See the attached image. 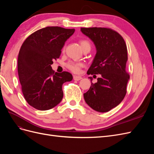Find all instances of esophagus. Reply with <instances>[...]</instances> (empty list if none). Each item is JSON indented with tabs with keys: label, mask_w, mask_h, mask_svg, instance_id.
Listing matches in <instances>:
<instances>
[{
	"label": "esophagus",
	"mask_w": 154,
	"mask_h": 154,
	"mask_svg": "<svg viewBox=\"0 0 154 154\" xmlns=\"http://www.w3.org/2000/svg\"><path fill=\"white\" fill-rule=\"evenodd\" d=\"M73 79H74V80H75V81H79V80H82V78L81 76H76V75H74V76H73Z\"/></svg>",
	"instance_id": "obj_1"
}]
</instances>
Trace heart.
Here are the masks:
<instances>
[{
  "mask_svg": "<svg viewBox=\"0 0 154 154\" xmlns=\"http://www.w3.org/2000/svg\"><path fill=\"white\" fill-rule=\"evenodd\" d=\"M80 45L82 49L85 48L86 46H90V43L88 41L86 40H82L80 41ZM67 67L71 70V71L75 73H78L80 72V68L83 66V64L80 62H69L66 64Z\"/></svg>",
  "mask_w": 154,
  "mask_h": 154,
  "instance_id": "b5f03b06",
  "label": "heart"
}]
</instances>
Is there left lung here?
<instances>
[{"mask_svg":"<svg viewBox=\"0 0 154 154\" xmlns=\"http://www.w3.org/2000/svg\"><path fill=\"white\" fill-rule=\"evenodd\" d=\"M81 31L94 42L96 49L87 74H101L96 83H91L89 90L83 96L92 109L106 112L117 106L127 93L130 79L126 71L127 45L118 32L109 28L82 27Z\"/></svg>","mask_w":154,"mask_h":154,"instance_id":"left-lung-1","label":"left lung"}]
</instances>
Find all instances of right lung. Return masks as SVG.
Here are the masks:
<instances>
[{"label": "right lung", "instance_id": "right-lung-1", "mask_svg": "<svg viewBox=\"0 0 154 154\" xmlns=\"http://www.w3.org/2000/svg\"><path fill=\"white\" fill-rule=\"evenodd\" d=\"M74 31L46 27L29 35L21 46L18 73L22 91L28 104L37 110H49L59 104L63 96L62 85L72 80L71 73L54 72L51 66Z\"/></svg>", "mask_w": 154, "mask_h": 154}]
</instances>
